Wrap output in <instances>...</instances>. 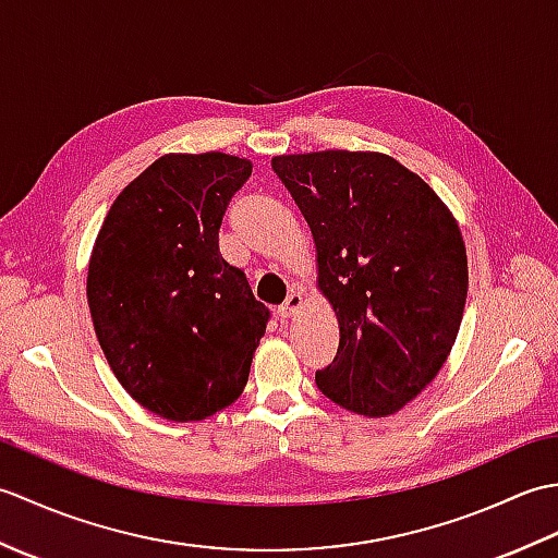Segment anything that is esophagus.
Masks as SVG:
<instances>
[{"instance_id":"34e87169","label":"esophagus","mask_w":558,"mask_h":558,"mask_svg":"<svg viewBox=\"0 0 558 558\" xmlns=\"http://www.w3.org/2000/svg\"><path fill=\"white\" fill-rule=\"evenodd\" d=\"M302 304H304L302 292L294 290V292L288 294V300L278 306V316H280V318H292L294 314H298V312L302 310Z\"/></svg>"}]
</instances>
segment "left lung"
Masks as SVG:
<instances>
[{"label":"left lung","mask_w":558,"mask_h":558,"mask_svg":"<svg viewBox=\"0 0 558 558\" xmlns=\"http://www.w3.org/2000/svg\"><path fill=\"white\" fill-rule=\"evenodd\" d=\"M270 165L310 225L318 290L340 326L318 390L364 417L402 410L448 360L465 310L468 254L453 213L384 153H294Z\"/></svg>","instance_id":"8db88e82"}]
</instances>
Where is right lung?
Listing matches in <instances>:
<instances>
[{
	"label": "right lung",
	"mask_w": 558,
	"mask_h": 558,
	"mask_svg": "<svg viewBox=\"0 0 558 558\" xmlns=\"http://www.w3.org/2000/svg\"><path fill=\"white\" fill-rule=\"evenodd\" d=\"M252 174L228 153H168L114 198L88 264L93 328L117 381L146 410L198 422L242 396L268 306L218 246Z\"/></svg>",
	"instance_id": "add662e5"
}]
</instances>
